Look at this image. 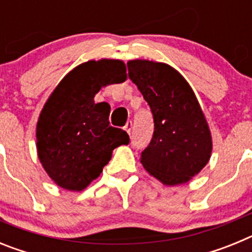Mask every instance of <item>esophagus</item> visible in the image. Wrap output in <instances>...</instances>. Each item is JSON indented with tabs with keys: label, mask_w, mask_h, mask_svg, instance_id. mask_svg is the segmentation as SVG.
I'll return each mask as SVG.
<instances>
[{
	"label": "esophagus",
	"mask_w": 252,
	"mask_h": 252,
	"mask_svg": "<svg viewBox=\"0 0 252 252\" xmlns=\"http://www.w3.org/2000/svg\"><path fill=\"white\" fill-rule=\"evenodd\" d=\"M125 131L128 133V135H131V130H132V122L131 121H127L126 122V125H125Z\"/></svg>",
	"instance_id": "obj_1"
}]
</instances>
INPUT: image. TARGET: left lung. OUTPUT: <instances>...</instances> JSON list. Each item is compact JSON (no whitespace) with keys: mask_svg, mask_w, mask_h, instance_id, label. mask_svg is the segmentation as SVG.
<instances>
[{"mask_svg":"<svg viewBox=\"0 0 252 252\" xmlns=\"http://www.w3.org/2000/svg\"><path fill=\"white\" fill-rule=\"evenodd\" d=\"M128 77L150 106L154 135L141 153L142 166L165 186L188 183L212 154V136L192 87L165 63L127 62Z\"/></svg>","mask_w":252,"mask_h":252,"instance_id":"obj_1","label":"left lung"}]
</instances>
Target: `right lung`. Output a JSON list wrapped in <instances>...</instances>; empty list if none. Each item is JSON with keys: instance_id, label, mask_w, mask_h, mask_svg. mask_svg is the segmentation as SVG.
<instances>
[{"instance_id": "add662e5", "label": "right lung", "mask_w": 252, "mask_h": 252, "mask_svg": "<svg viewBox=\"0 0 252 252\" xmlns=\"http://www.w3.org/2000/svg\"><path fill=\"white\" fill-rule=\"evenodd\" d=\"M122 60H88L55 87L36 125L37 157L60 188L81 192L101 175L113 149L127 145V132L110 126L111 107L94 103L102 87L126 81Z\"/></svg>"}]
</instances>
